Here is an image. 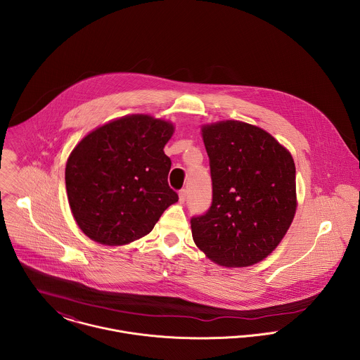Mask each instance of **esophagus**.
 Listing matches in <instances>:
<instances>
[{"mask_svg":"<svg viewBox=\"0 0 360 360\" xmlns=\"http://www.w3.org/2000/svg\"><path fill=\"white\" fill-rule=\"evenodd\" d=\"M186 200H187V191H186V190H181V191L179 193V202H180V204H184Z\"/></svg>","mask_w":360,"mask_h":360,"instance_id":"obj_1","label":"esophagus"}]
</instances>
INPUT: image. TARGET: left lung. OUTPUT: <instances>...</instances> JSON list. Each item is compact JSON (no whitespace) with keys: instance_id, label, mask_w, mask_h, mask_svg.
<instances>
[{"instance_id":"1","label":"left lung","mask_w":360,"mask_h":360,"mask_svg":"<svg viewBox=\"0 0 360 360\" xmlns=\"http://www.w3.org/2000/svg\"><path fill=\"white\" fill-rule=\"evenodd\" d=\"M212 176V206L191 219L195 245L224 267L269 257L297 212L295 163L270 133L240 120L201 126Z\"/></svg>"}]
</instances>
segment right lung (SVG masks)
<instances>
[{
    "label": "right lung",
    "instance_id": "add662e5",
    "mask_svg": "<svg viewBox=\"0 0 360 360\" xmlns=\"http://www.w3.org/2000/svg\"><path fill=\"white\" fill-rule=\"evenodd\" d=\"M173 133L170 120L133 113L98 126L72 150L65 169L68 201L89 238L127 245L151 233L177 202L163 151Z\"/></svg>",
    "mask_w": 360,
    "mask_h": 360
}]
</instances>
